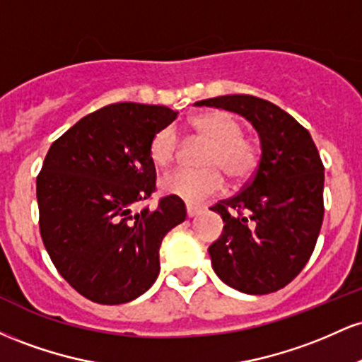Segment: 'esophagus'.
Returning a JSON list of instances; mask_svg holds the SVG:
<instances>
[{
    "mask_svg": "<svg viewBox=\"0 0 362 362\" xmlns=\"http://www.w3.org/2000/svg\"><path fill=\"white\" fill-rule=\"evenodd\" d=\"M202 211L201 206H192V204H187V216L189 218H194V216H197L199 213Z\"/></svg>",
    "mask_w": 362,
    "mask_h": 362,
    "instance_id": "1",
    "label": "esophagus"
}]
</instances>
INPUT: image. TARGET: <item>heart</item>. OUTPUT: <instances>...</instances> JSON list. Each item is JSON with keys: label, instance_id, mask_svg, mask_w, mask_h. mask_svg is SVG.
<instances>
[{"label": "heart", "instance_id": "1", "mask_svg": "<svg viewBox=\"0 0 362 362\" xmlns=\"http://www.w3.org/2000/svg\"><path fill=\"white\" fill-rule=\"evenodd\" d=\"M194 138L207 146L201 156L202 168H177L161 177L160 189L165 194L184 199L190 204L202 202L223 189V170L231 180L242 182L255 172L259 165V148L245 138L240 120L224 110H207L194 115L189 122ZM178 141L175 127L167 126L153 136L149 156L156 167H167L175 160Z\"/></svg>", "mask_w": 362, "mask_h": 362}]
</instances>
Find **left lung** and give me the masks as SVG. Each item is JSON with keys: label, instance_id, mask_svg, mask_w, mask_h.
I'll return each mask as SVG.
<instances>
[{"label": "left lung", "instance_id": "1", "mask_svg": "<svg viewBox=\"0 0 362 362\" xmlns=\"http://www.w3.org/2000/svg\"><path fill=\"white\" fill-rule=\"evenodd\" d=\"M243 115L260 139V161L235 197L213 207L223 233L209 247L224 284L269 294L289 284L313 253L323 221V163L310 132L272 102L223 95L195 102Z\"/></svg>", "mask_w": 362, "mask_h": 362}]
</instances>
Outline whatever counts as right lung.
<instances>
[{"label":"right lung","mask_w":362,"mask_h":362,"mask_svg":"<svg viewBox=\"0 0 362 362\" xmlns=\"http://www.w3.org/2000/svg\"><path fill=\"white\" fill-rule=\"evenodd\" d=\"M178 112L122 102L78 120L52 143L37 177L40 235L57 272L100 305H122L160 274L161 240L185 221L175 195L136 206L155 190L149 143Z\"/></svg>","instance_id":"1"}]
</instances>
